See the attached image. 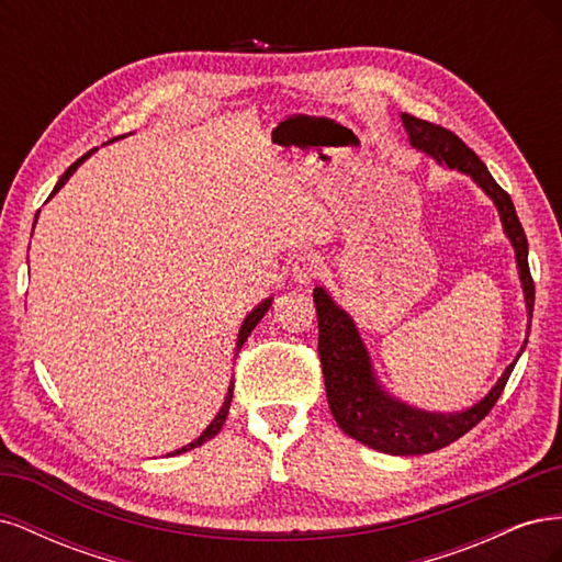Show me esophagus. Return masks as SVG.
Masks as SVG:
<instances>
[{
	"label": "esophagus",
	"mask_w": 562,
	"mask_h": 562,
	"mask_svg": "<svg viewBox=\"0 0 562 562\" xmlns=\"http://www.w3.org/2000/svg\"><path fill=\"white\" fill-rule=\"evenodd\" d=\"M321 277V260L316 255H300L293 262V281L297 285H310Z\"/></svg>",
	"instance_id": "obj_1"
}]
</instances>
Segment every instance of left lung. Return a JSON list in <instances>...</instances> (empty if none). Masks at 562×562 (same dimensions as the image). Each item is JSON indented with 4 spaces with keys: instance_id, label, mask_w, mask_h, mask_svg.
<instances>
[{
    "instance_id": "8db88e82",
    "label": "left lung",
    "mask_w": 562,
    "mask_h": 562,
    "mask_svg": "<svg viewBox=\"0 0 562 562\" xmlns=\"http://www.w3.org/2000/svg\"><path fill=\"white\" fill-rule=\"evenodd\" d=\"M401 119L415 149L427 151L438 164H446L448 168H457V171L471 176V180L495 201L504 232L516 248L527 316L532 321L535 281L530 265H527V239L512 196L490 176L479 155L467 147L462 138H457L452 131L424 122V119L413 114H401ZM314 304L318 316V356L323 380H326L328 405L337 427L353 440H359V443L386 454H427L462 438L495 407L520 356H516L512 366H506L497 384L487 391V396L471 405L469 411L454 415L417 411V407L389 396L380 386L368 349L351 316L345 310H339L323 288H314Z\"/></svg>"
}]
</instances>
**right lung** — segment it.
I'll list each match as a JSON object with an SVG mask.
<instances>
[{
	"instance_id": "right-lung-1",
	"label": "right lung",
	"mask_w": 562,
	"mask_h": 562,
	"mask_svg": "<svg viewBox=\"0 0 562 562\" xmlns=\"http://www.w3.org/2000/svg\"><path fill=\"white\" fill-rule=\"evenodd\" d=\"M93 151V149H91ZM91 151H89V155H91ZM89 155H83L81 159H77L70 168H67V171L60 176V180H58V184L54 187V192H50V196H54L58 190H60V187L67 182V180H70V176L77 171V166L83 161V159H87ZM40 215V213H37ZM35 223H37V220H35ZM271 307V297H267L262 304H258V307H255L248 316H246V321H244V326H241V330H239V339H236V349H241L244 347V342H246V339H248V335L252 333V328L255 326H258V323L262 321V316L267 314V310ZM232 394H234V382L229 384V391H227V396H225V403H223V407H220V413L215 415V419L209 424V427H206V431H203L196 440H192V443H187L184 448H180V450H176V452H171V454H180V452H187V450H192V448H199L201 443H206V440H211V438H215L217 436V431L220 429H223V424H225V419H227V413H229V403H232Z\"/></svg>"
}]
</instances>
